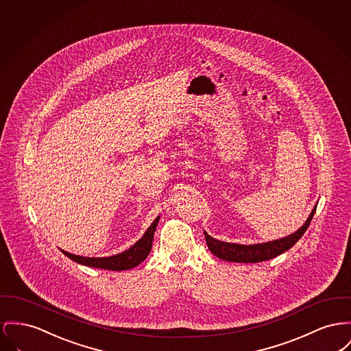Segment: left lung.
<instances>
[{"mask_svg":"<svg viewBox=\"0 0 351 351\" xmlns=\"http://www.w3.org/2000/svg\"><path fill=\"white\" fill-rule=\"evenodd\" d=\"M315 208H313L309 217L306 219V221L304 223V226L297 229L294 233L285 236L282 239L278 240H273L268 243H260V244H253V245H244V244H234V243H226V241H220L216 240L213 237H210L206 230H204V236H206V245L208 249L219 258L224 260V261H230V263H261V261H267L270 258L277 257L278 254L284 253L293 247L301 237L302 234L306 232V229L309 227L310 221L315 213Z\"/></svg>","mask_w":351,"mask_h":351,"instance_id":"left-lung-1","label":"left lung"}]
</instances>
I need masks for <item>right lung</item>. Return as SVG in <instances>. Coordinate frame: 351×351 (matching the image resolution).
<instances>
[{
  "label": "right lung",
  "mask_w": 351,
  "mask_h": 351,
  "mask_svg": "<svg viewBox=\"0 0 351 351\" xmlns=\"http://www.w3.org/2000/svg\"><path fill=\"white\" fill-rule=\"evenodd\" d=\"M159 219L160 216H158L154 220V223L145 230L142 239H139L132 247H128L122 253L108 256V257H83V256L64 252L63 249H61V252L70 260L91 268L107 269V270H128V269L135 268L136 265L145 261L151 252L154 233L156 230Z\"/></svg>",
  "instance_id": "obj_1"
}]
</instances>
